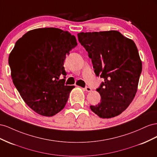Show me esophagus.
Segmentation results:
<instances>
[{"label":"esophagus","instance_id":"esophagus-1","mask_svg":"<svg viewBox=\"0 0 157 157\" xmlns=\"http://www.w3.org/2000/svg\"><path fill=\"white\" fill-rule=\"evenodd\" d=\"M85 90H86V91H87V92H90V91H91V88L88 87V86H87V87H86V88H85Z\"/></svg>","mask_w":157,"mask_h":157}]
</instances>
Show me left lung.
<instances>
[{"mask_svg":"<svg viewBox=\"0 0 157 157\" xmlns=\"http://www.w3.org/2000/svg\"><path fill=\"white\" fill-rule=\"evenodd\" d=\"M80 44L91 59L94 72L104 79L97 91L101 101L91 110L102 118L118 116L135 97L142 71L137 48L115 30L78 34Z\"/></svg>","mask_w":157,"mask_h":157,"instance_id":"1","label":"left lung"}]
</instances>
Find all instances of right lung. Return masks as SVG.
<instances>
[{
  "mask_svg": "<svg viewBox=\"0 0 157 157\" xmlns=\"http://www.w3.org/2000/svg\"><path fill=\"white\" fill-rule=\"evenodd\" d=\"M77 44L74 35L55 28L29 31L16 43L8 59L13 83L35 113L52 116L64 108L74 86L65 85L63 66Z\"/></svg>",
  "mask_w": 157,
  "mask_h": 157,
  "instance_id": "right-lung-1",
  "label": "right lung"
}]
</instances>
